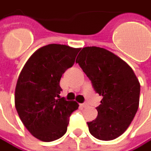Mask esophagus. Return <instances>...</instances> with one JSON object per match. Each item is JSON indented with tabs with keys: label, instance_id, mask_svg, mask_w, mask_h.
Listing matches in <instances>:
<instances>
[{
	"label": "esophagus",
	"instance_id": "1",
	"mask_svg": "<svg viewBox=\"0 0 151 151\" xmlns=\"http://www.w3.org/2000/svg\"><path fill=\"white\" fill-rule=\"evenodd\" d=\"M88 106V104H86V103H83V104H80V106H82V107H86Z\"/></svg>",
	"mask_w": 151,
	"mask_h": 151
}]
</instances>
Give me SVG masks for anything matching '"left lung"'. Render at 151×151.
Masks as SVG:
<instances>
[{"mask_svg": "<svg viewBox=\"0 0 151 151\" xmlns=\"http://www.w3.org/2000/svg\"><path fill=\"white\" fill-rule=\"evenodd\" d=\"M95 92L101 95L98 116L87 122L89 133L101 140H112L129 127L139 108L140 83L128 63L107 50L88 46L77 56Z\"/></svg>", "mask_w": 151, "mask_h": 151, "instance_id": "1", "label": "left lung"}]
</instances>
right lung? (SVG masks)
Wrapping results in <instances>:
<instances>
[{"instance_id":"1","label":"right lung","mask_w":151,"mask_h":151,"mask_svg":"<svg viewBox=\"0 0 151 151\" xmlns=\"http://www.w3.org/2000/svg\"><path fill=\"white\" fill-rule=\"evenodd\" d=\"M80 48L50 44L38 49L19 74L15 89V107L31 134L45 142L66 134L69 116L78 108L74 101L60 97L62 75L73 67Z\"/></svg>"}]
</instances>
